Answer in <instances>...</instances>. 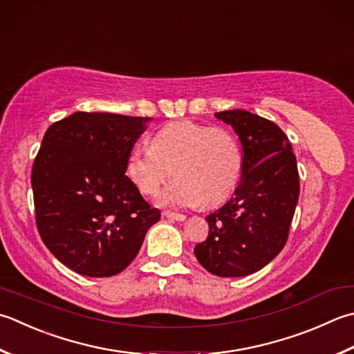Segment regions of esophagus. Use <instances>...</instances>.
<instances>
[{
	"mask_svg": "<svg viewBox=\"0 0 354 354\" xmlns=\"http://www.w3.org/2000/svg\"><path fill=\"white\" fill-rule=\"evenodd\" d=\"M164 216L169 219H175V221H184L187 216L183 213H176V212H164Z\"/></svg>",
	"mask_w": 354,
	"mask_h": 354,
	"instance_id": "34e87169",
	"label": "esophagus"
}]
</instances>
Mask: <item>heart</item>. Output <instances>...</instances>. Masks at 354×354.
<instances>
[{
  "instance_id": "heart-1",
  "label": "heart",
  "mask_w": 354,
  "mask_h": 354,
  "mask_svg": "<svg viewBox=\"0 0 354 354\" xmlns=\"http://www.w3.org/2000/svg\"><path fill=\"white\" fill-rule=\"evenodd\" d=\"M161 196L167 205L204 207L223 204L242 175V151L230 130L193 121H176L159 129L150 145H135L127 159L131 181L147 196Z\"/></svg>"
}]
</instances>
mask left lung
I'll list each match as a JSON object with an SVG mask.
<instances>
[{
  "instance_id": "1",
  "label": "left lung",
  "mask_w": 354,
  "mask_h": 354,
  "mask_svg": "<svg viewBox=\"0 0 354 354\" xmlns=\"http://www.w3.org/2000/svg\"><path fill=\"white\" fill-rule=\"evenodd\" d=\"M242 145V178L234 195L207 216L209 236L195 247L207 272L241 278L266 267L286 245L299 198V173L287 135L245 110L216 113Z\"/></svg>"
}]
</instances>
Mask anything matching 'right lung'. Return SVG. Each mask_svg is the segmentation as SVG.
Listing matches in <instances>:
<instances>
[{
  "label": "right lung",
  "instance_id": "add662e5",
  "mask_svg": "<svg viewBox=\"0 0 354 354\" xmlns=\"http://www.w3.org/2000/svg\"><path fill=\"white\" fill-rule=\"evenodd\" d=\"M147 121L76 112L46 131L32 167L35 219L46 247L76 273H121L161 218L126 176Z\"/></svg>",
  "mask_w": 354,
  "mask_h": 354
}]
</instances>
